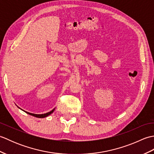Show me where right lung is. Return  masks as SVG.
Instances as JSON below:
<instances>
[{"instance_id":"add662e5","label":"right lung","mask_w":154,"mask_h":154,"mask_svg":"<svg viewBox=\"0 0 154 154\" xmlns=\"http://www.w3.org/2000/svg\"><path fill=\"white\" fill-rule=\"evenodd\" d=\"M20 109H21L20 108V107H18ZM55 109H54L53 110H51L50 112H47V113H45V114H34V113H30V112H26V111H25V110H22V109H21L22 110H23V111H24V112H26V113H27V114H30V115H32V116H35V117H37V118H45V117H47L48 116H49V115H50V114H51V113H53V112L54 111V110H55Z\"/></svg>"}]
</instances>
